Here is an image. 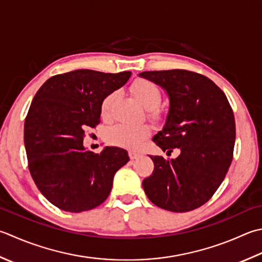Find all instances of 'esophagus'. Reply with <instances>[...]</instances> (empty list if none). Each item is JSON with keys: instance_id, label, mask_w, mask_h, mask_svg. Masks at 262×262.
Wrapping results in <instances>:
<instances>
[{"instance_id": "1", "label": "esophagus", "mask_w": 262, "mask_h": 262, "mask_svg": "<svg viewBox=\"0 0 262 262\" xmlns=\"http://www.w3.org/2000/svg\"><path fill=\"white\" fill-rule=\"evenodd\" d=\"M128 156H129V159H130V160H135V159H137V158H140V157H141L140 153L134 152V151H129V152H128Z\"/></svg>"}]
</instances>
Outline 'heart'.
I'll list each match as a JSON object with an SVG mask.
<instances>
[{"mask_svg":"<svg viewBox=\"0 0 262 262\" xmlns=\"http://www.w3.org/2000/svg\"><path fill=\"white\" fill-rule=\"evenodd\" d=\"M132 92L137 100L146 107L147 117L153 121H160L163 118L160 104L162 101V92L153 81L140 78L132 85ZM119 97V92L112 91L104 96L101 103V116L103 119L109 120L114 115V107ZM151 135V128L147 125H126L118 124L110 127L105 133V138L110 144L136 150L143 142Z\"/></svg>","mask_w":262,"mask_h":262,"instance_id":"heart-1","label":"heart"}]
</instances>
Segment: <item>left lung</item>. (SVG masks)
Wrapping results in <instances>:
<instances>
[{
  "label": "left lung",
  "instance_id": "obj_1",
  "mask_svg": "<svg viewBox=\"0 0 262 262\" xmlns=\"http://www.w3.org/2000/svg\"><path fill=\"white\" fill-rule=\"evenodd\" d=\"M140 76L165 89L170 100L166 125L153 142L167 155L181 152L176 159L150 157L155 169L143 188L159 208L191 211L212 198L232 163L233 109L224 92L201 74L173 69Z\"/></svg>",
  "mask_w": 262,
  "mask_h": 262
}]
</instances>
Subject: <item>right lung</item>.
Wrapping results in <instances>:
<instances>
[{"mask_svg":"<svg viewBox=\"0 0 262 262\" xmlns=\"http://www.w3.org/2000/svg\"><path fill=\"white\" fill-rule=\"evenodd\" d=\"M130 74L69 71L51 77L34 96L24 128L28 168L40 193L63 211L103 203L115 173L129 161L126 150L106 146L94 153L83 141L86 128L100 124L102 100Z\"/></svg>","mask_w":262,"mask_h":262,"instance_id":"obj_1","label":"right lung"}]
</instances>
